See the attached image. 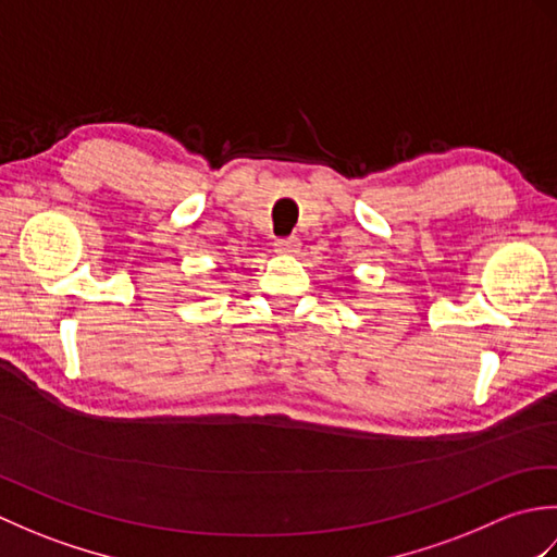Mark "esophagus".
I'll use <instances>...</instances> for the list:
<instances>
[{
    "mask_svg": "<svg viewBox=\"0 0 557 557\" xmlns=\"http://www.w3.org/2000/svg\"><path fill=\"white\" fill-rule=\"evenodd\" d=\"M275 251L277 253H282V256H292V253H299V248H301V242L299 239H294V236H289V239H275Z\"/></svg>",
    "mask_w": 557,
    "mask_h": 557,
    "instance_id": "obj_1",
    "label": "esophagus"
}]
</instances>
